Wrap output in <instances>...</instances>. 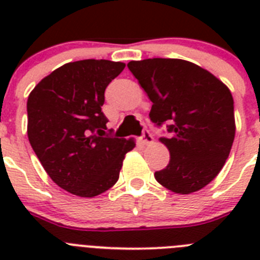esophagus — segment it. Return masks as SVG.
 Here are the masks:
<instances>
[{
	"instance_id": "esophagus-1",
	"label": "esophagus",
	"mask_w": 260,
	"mask_h": 260,
	"mask_svg": "<svg viewBox=\"0 0 260 260\" xmlns=\"http://www.w3.org/2000/svg\"><path fill=\"white\" fill-rule=\"evenodd\" d=\"M152 134H151L150 133V130H143V134H142V137H141V141H142V143L143 144H148V143H151V142H152Z\"/></svg>"
}]
</instances>
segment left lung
Returning a JSON list of instances; mask_svg holds the SVG:
<instances>
[{
	"label": "left lung",
	"instance_id": "1",
	"mask_svg": "<svg viewBox=\"0 0 260 260\" xmlns=\"http://www.w3.org/2000/svg\"><path fill=\"white\" fill-rule=\"evenodd\" d=\"M128 70L146 91L169 164L155 172L160 185L177 194L203 189L224 167L236 134L234 103L222 82L192 62L177 58L132 61Z\"/></svg>",
	"mask_w": 260,
	"mask_h": 260
}]
</instances>
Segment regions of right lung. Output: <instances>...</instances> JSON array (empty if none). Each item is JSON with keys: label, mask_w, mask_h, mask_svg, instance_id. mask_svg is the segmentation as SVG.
Returning <instances> with one entry per match:
<instances>
[{"label": "right lung", "mask_w": 260, "mask_h": 260, "mask_svg": "<svg viewBox=\"0 0 260 260\" xmlns=\"http://www.w3.org/2000/svg\"><path fill=\"white\" fill-rule=\"evenodd\" d=\"M125 69L122 62L82 59L41 80L27 100L28 141L59 187L92 198L118 181L134 141L112 135L102 107L105 88Z\"/></svg>", "instance_id": "1"}]
</instances>
